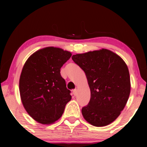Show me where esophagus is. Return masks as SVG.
<instances>
[{
	"mask_svg": "<svg viewBox=\"0 0 147 147\" xmlns=\"http://www.w3.org/2000/svg\"><path fill=\"white\" fill-rule=\"evenodd\" d=\"M73 93L74 96H76L77 95V89H74L73 90Z\"/></svg>",
	"mask_w": 147,
	"mask_h": 147,
	"instance_id": "obj_1",
	"label": "esophagus"
}]
</instances>
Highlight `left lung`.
I'll use <instances>...</instances> for the list:
<instances>
[{"mask_svg": "<svg viewBox=\"0 0 147 147\" xmlns=\"http://www.w3.org/2000/svg\"><path fill=\"white\" fill-rule=\"evenodd\" d=\"M85 71L90 90V100L83 107L84 119L92 125L107 126L119 117L129 98V69L119 55L102 49L72 56Z\"/></svg>", "mask_w": 147, "mask_h": 147, "instance_id": "left-lung-1", "label": "left lung"}]
</instances>
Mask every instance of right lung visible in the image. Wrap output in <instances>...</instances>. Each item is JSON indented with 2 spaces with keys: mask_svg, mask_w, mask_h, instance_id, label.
<instances>
[{
  "mask_svg": "<svg viewBox=\"0 0 147 147\" xmlns=\"http://www.w3.org/2000/svg\"><path fill=\"white\" fill-rule=\"evenodd\" d=\"M71 55L62 49L47 47L31 55L22 69L19 83L22 104L31 117L40 124L55 123L71 100L60 73Z\"/></svg>",
  "mask_w": 147,
  "mask_h": 147,
  "instance_id": "obj_1",
  "label": "right lung"
}]
</instances>
